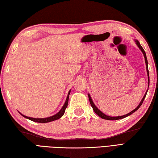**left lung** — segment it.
Masks as SVG:
<instances>
[{
  "label": "left lung",
  "mask_w": 158,
  "mask_h": 158,
  "mask_svg": "<svg viewBox=\"0 0 158 158\" xmlns=\"http://www.w3.org/2000/svg\"><path fill=\"white\" fill-rule=\"evenodd\" d=\"M135 42H136V44L137 45V46L139 47V48L140 50H141V52H143V55H144V58H145V63H146V66H147L146 69H147V76H148V84H149V85H148V86H149V69H148V62H147V59L146 53H145V50L143 49V48H142V46L140 45V43H139V41H138V40H135ZM147 91H148V89L147 90V92H146V93H145V96H143V98L142 100H141V101H140V104H139V105H138V106L136 107V109H134L133 110H132V111L130 112L129 113L126 114V115H122V116H117V117H110V116H108V115H105V113H103L102 111H100V110H99V109H98V108H97V107L96 106V105H94V103L93 102L92 100V98H91V96H90V95H89V94H88V97H89V100L90 105H91V106H92V107L93 110H94V112H95V113L97 114V115H98L99 117H101V118H102V119H107V120H117V119H121L125 118V117H127V116L130 115L131 114H132L133 113H135V112L136 111V110H138V109H139V107L142 105V104H143V101H144V99L145 98V96H146V95H147Z\"/></svg>",
  "instance_id": "1"
}]
</instances>
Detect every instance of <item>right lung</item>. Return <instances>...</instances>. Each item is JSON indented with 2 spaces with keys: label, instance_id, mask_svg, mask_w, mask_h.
<instances>
[{
  "label": "right lung",
  "instance_id": "right-lung-1",
  "mask_svg": "<svg viewBox=\"0 0 158 158\" xmlns=\"http://www.w3.org/2000/svg\"><path fill=\"white\" fill-rule=\"evenodd\" d=\"M70 93V90L68 93V96H67L66 100V101L64 102V105L63 106H62V108L60 109V110L58 113H56V115H53V116L49 117H46V118H32V117H27V116H26V115H22L21 113H19H19L21 114V115L23 117H25V118L31 120V121H32V122H38V123H48V122H52V121L58 119L64 115V112H65V110L66 109V107H67V106H68V102H69V98Z\"/></svg>",
  "mask_w": 158,
  "mask_h": 158
}]
</instances>
